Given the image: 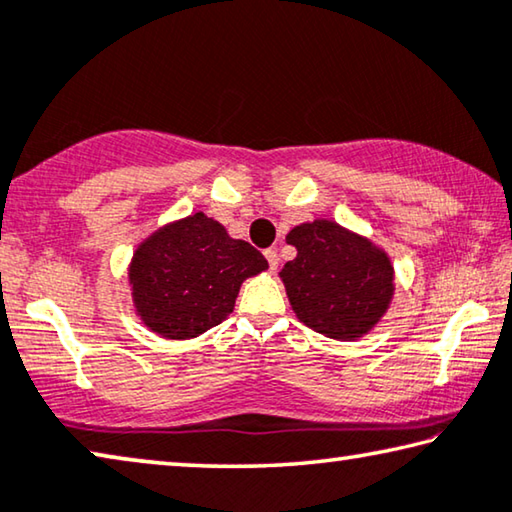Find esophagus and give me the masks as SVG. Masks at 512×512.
Instances as JSON below:
<instances>
[{
    "label": "esophagus",
    "instance_id": "1",
    "mask_svg": "<svg viewBox=\"0 0 512 512\" xmlns=\"http://www.w3.org/2000/svg\"><path fill=\"white\" fill-rule=\"evenodd\" d=\"M266 259H269V269L271 271H275V269H278V262H280V257H278V250H275V248H269V250H266Z\"/></svg>",
    "mask_w": 512,
    "mask_h": 512
}]
</instances>
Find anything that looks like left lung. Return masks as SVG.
Masks as SVG:
<instances>
[{"label": "left lung", "instance_id": "8db88e82", "mask_svg": "<svg viewBox=\"0 0 512 512\" xmlns=\"http://www.w3.org/2000/svg\"><path fill=\"white\" fill-rule=\"evenodd\" d=\"M287 243L298 255L280 278L307 328L342 342L376 328L394 296V266L383 248L326 218L296 225Z\"/></svg>", "mask_w": 512, "mask_h": 512}]
</instances>
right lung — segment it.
Masks as SVG:
<instances>
[{
	"label": "right lung",
	"instance_id": "add662e5",
	"mask_svg": "<svg viewBox=\"0 0 512 512\" xmlns=\"http://www.w3.org/2000/svg\"><path fill=\"white\" fill-rule=\"evenodd\" d=\"M266 269L259 250L198 212L141 241L129 285L145 328L166 339H191L225 321L241 282Z\"/></svg>",
	"mask_w": 512,
	"mask_h": 512
}]
</instances>
